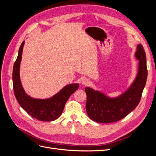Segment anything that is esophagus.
<instances>
[{"label": "esophagus", "instance_id": "obj_1", "mask_svg": "<svg viewBox=\"0 0 156 156\" xmlns=\"http://www.w3.org/2000/svg\"><path fill=\"white\" fill-rule=\"evenodd\" d=\"M90 83V80L88 78H83L81 80L82 85H88Z\"/></svg>", "mask_w": 156, "mask_h": 156}]
</instances>
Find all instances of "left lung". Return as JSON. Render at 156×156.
I'll list each match as a JSON object with an SVG mask.
<instances>
[{
  "label": "left lung",
  "mask_w": 156,
  "mask_h": 156,
  "mask_svg": "<svg viewBox=\"0 0 156 156\" xmlns=\"http://www.w3.org/2000/svg\"><path fill=\"white\" fill-rule=\"evenodd\" d=\"M139 61L136 78L130 86L119 96L112 98L99 90L86 87L87 95L86 110L91 119L101 123H109L122 119L133 111L140 101L147 79L145 51L139 44L135 53Z\"/></svg>",
  "instance_id": "1"
}]
</instances>
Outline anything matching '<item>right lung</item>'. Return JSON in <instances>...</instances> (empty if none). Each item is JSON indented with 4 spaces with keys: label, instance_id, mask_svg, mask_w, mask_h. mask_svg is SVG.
<instances>
[{
    "label": "right lung",
    "instance_id": "right-lung-1",
    "mask_svg": "<svg viewBox=\"0 0 156 156\" xmlns=\"http://www.w3.org/2000/svg\"><path fill=\"white\" fill-rule=\"evenodd\" d=\"M25 41L21 44L13 69V84L15 98L28 114L42 121H54L62 114L64 106L70 95L79 88L78 83L66 85L52 97L46 99L32 98L26 94L20 78V66Z\"/></svg>",
    "mask_w": 156,
    "mask_h": 156
}]
</instances>
